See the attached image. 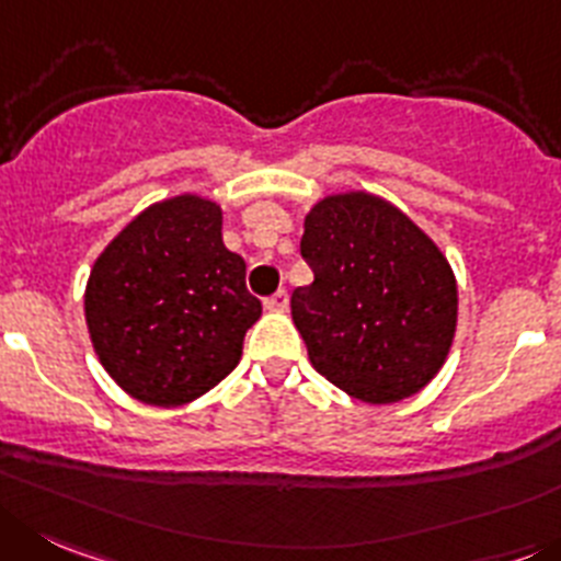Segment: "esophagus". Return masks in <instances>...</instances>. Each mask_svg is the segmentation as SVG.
<instances>
[{"instance_id":"1","label":"esophagus","mask_w":561,"mask_h":561,"mask_svg":"<svg viewBox=\"0 0 561 561\" xmlns=\"http://www.w3.org/2000/svg\"><path fill=\"white\" fill-rule=\"evenodd\" d=\"M287 305H290V298H287V290H276L274 296L265 298V310H268V312H285Z\"/></svg>"}]
</instances>
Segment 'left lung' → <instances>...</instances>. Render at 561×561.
<instances>
[{
    "label": "left lung",
    "instance_id": "obj_1",
    "mask_svg": "<svg viewBox=\"0 0 561 561\" xmlns=\"http://www.w3.org/2000/svg\"><path fill=\"white\" fill-rule=\"evenodd\" d=\"M301 256L312 285L296 287L293 323L312 368L365 404L421 392L457 334V276L439 245L387 198L323 196L305 216Z\"/></svg>",
    "mask_w": 561,
    "mask_h": 561
}]
</instances>
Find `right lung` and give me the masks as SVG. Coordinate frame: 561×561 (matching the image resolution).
Returning a JSON list of instances; mask_svg holds the SVG:
<instances>
[{"mask_svg": "<svg viewBox=\"0 0 561 561\" xmlns=\"http://www.w3.org/2000/svg\"><path fill=\"white\" fill-rule=\"evenodd\" d=\"M221 224V204L180 193L140 209L93 263L85 285L93 352L144 404L182 407L213 390L263 316Z\"/></svg>", "mask_w": 561, "mask_h": 561, "instance_id": "right-lung-1", "label": "right lung"}]
</instances>
